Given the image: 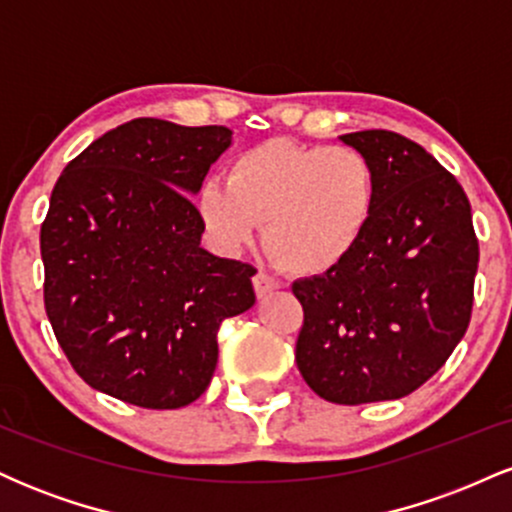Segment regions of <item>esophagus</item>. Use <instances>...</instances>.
Returning <instances> with one entry per match:
<instances>
[{"mask_svg": "<svg viewBox=\"0 0 512 512\" xmlns=\"http://www.w3.org/2000/svg\"><path fill=\"white\" fill-rule=\"evenodd\" d=\"M252 286H255L257 298H264V296H269V293H272V291L279 289L281 284L276 279H272V276H269V274L257 272L255 276H252Z\"/></svg>", "mask_w": 512, "mask_h": 512, "instance_id": "obj_1", "label": "esophagus"}]
</instances>
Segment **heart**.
I'll return each mask as SVG.
<instances>
[{
    "instance_id": "obj_1",
    "label": "heart",
    "mask_w": 512,
    "mask_h": 512,
    "mask_svg": "<svg viewBox=\"0 0 512 512\" xmlns=\"http://www.w3.org/2000/svg\"><path fill=\"white\" fill-rule=\"evenodd\" d=\"M378 202V173L354 146H301L289 139L240 151L228 182L199 187L197 211L216 248L264 243L286 272L320 276L354 255Z\"/></svg>"
}]
</instances>
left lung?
I'll use <instances>...</instances> for the list:
<instances>
[{
  "label": "left lung",
  "mask_w": 512,
  "mask_h": 512,
  "mask_svg": "<svg viewBox=\"0 0 512 512\" xmlns=\"http://www.w3.org/2000/svg\"><path fill=\"white\" fill-rule=\"evenodd\" d=\"M378 173L368 233L332 272L298 279L296 363L334 404L407 397L448 361L472 317L479 243L452 175L402 134H342Z\"/></svg>",
  "instance_id": "left-lung-1"
}]
</instances>
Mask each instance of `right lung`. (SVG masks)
Returning <instances> with one entry per match:
<instances>
[{"mask_svg":"<svg viewBox=\"0 0 512 512\" xmlns=\"http://www.w3.org/2000/svg\"><path fill=\"white\" fill-rule=\"evenodd\" d=\"M228 127L139 117L64 168L40 228L45 310L93 390L180 409L207 390L216 332L255 305L250 264L202 248L195 197Z\"/></svg>","mask_w":512,"mask_h":512,"instance_id":"obj_1","label":"right lung"}]
</instances>
